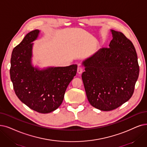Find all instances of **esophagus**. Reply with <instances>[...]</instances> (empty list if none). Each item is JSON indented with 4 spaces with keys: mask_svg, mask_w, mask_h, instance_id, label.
Wrapping results in <instances>:
<instances>
[{
    "mask_svg": "<svg viewBox=\"0 0 147 147\" xmlns=\"http://www.w3.org/2000/svg\"><path fill=\"white\" fill-rule=\"evenodd\" d=\"M83 67H82L80 66H78V67L77 68V72H78V74H81L82 72H83Z\"/></svg>",
    "mask_w": 147,
    "mask_h": 147,
    "instance_id": "1",
    "label": "esophagus"
}]
</instances>
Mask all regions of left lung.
I'll use <instances>...</instances> for the list:
<instances>
[{
	"instance_id": "obj_1",
	"label": "left lung",
	"mask_w": 147,
	"mask_h": 147,
	"mask_svg": "<svg viewBox=\"0 0 147 147\" xmlns=\"http://www.w3.org/2000/svg\"><path fill=\"white\" fill-rule=\"evenodd\" d=\"M109 48L99 49L82 63V74L88 101L93 107L110 111L132 96L139 66L134 46L119 31L111 29Z\"/></svg>"
}]
</instances>
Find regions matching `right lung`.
<instances>
[{
    "label": "right lung",
    "instance_id": "add662e5",
    "mask_svg": "<svg viewBox=\"0 0 147 147\" xmlns=\"http://www.w3.org/2000/svg\"><path fill=\"white\" fill-rule=\"evenodd\" d=\"M40 31L28 33L14 48L11 58L10 77L14 92L28 107L48 113L61 104L67 87L76 75L77 64L40 69L32 64V47Z\"/></svg>",
    "mask_w": 147,
    "mask_h": 147
}]
</instances>
